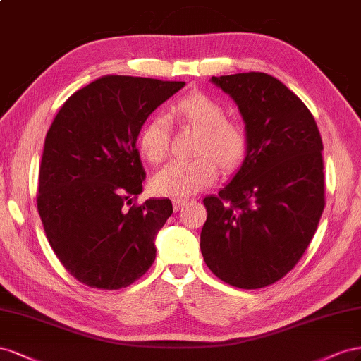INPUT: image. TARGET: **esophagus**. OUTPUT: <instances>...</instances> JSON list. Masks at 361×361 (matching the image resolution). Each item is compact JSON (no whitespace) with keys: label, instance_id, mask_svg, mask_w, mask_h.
I'll return each instance as SVG.
<instances>
[{"label":"esophagus","instance_id":"1","mask_svg":"<svg viewBox=\"0 0 361 361\" xmlns=\"http://www.w3.org/2000/svg\"><path fill=\"white\" fill-rule=\"evenodd\" d=\"M189 201L188 200H183V198H173L172 200V204H173V210L178 212L183 205H186Z\"/></svg>","mask_w":361,"mask_h":361}]
</instances>
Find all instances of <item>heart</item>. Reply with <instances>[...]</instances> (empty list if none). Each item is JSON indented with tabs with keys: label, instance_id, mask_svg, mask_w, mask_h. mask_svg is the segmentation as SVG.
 Segmentation results:
<instances>
[{
	"label": "heart",
	"instance_id": "obj_1",
	"mask_svg": "<svg viewBox=\"0 0 361 361\" xmlns=\"http://www.w3.org/2000/svg\"><path fill=\"white\" fill-rule=\"evenodd\" d=\"M172 119L183 127L200 131L189 161H171L151 180V190L161 197L184 198L212 186L218 178V164L224 172L239 169L250 152V135L243 123L226 119L219 101L204 92H190L171 107ZM137 148L147 161L156 164L169 149V123L154 116L143 123Z\"/></svg>",
	"mask_w": 361,
	"mask_h": 361
}]
</instances>
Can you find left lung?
I'll list each match as a JSON object with an SVG mask.
<instances>
[{
    "mask_svg": "<svg viewBox=\"0 0 361 361\" xmlns=\"http://www.w3.org/2000/svg\"><path fill=\"white\" fill-rule=\"evenodd\" d=\"M238 104L250 152L218 197L204 198L201 252L239 289H262L290 272L325 207L322 139L312 111L264 72L212 77Z\"/></svg>",
    "mask_w": 361,
    "mask_h": 361,
    "instance_id": "obj_1",
    "label": "left lung"
}]
</instances>
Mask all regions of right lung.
I'll use <instances>...</instances> for the list:
<instances>
[{"mask_svg":"<svg viewBox=\"0 0 361 361\" xmlns=\"http://www.w3.org/2000/svg\"><path fill=\"white\" fill-rule=\"evenodd\" d=\"M184 81L106 75L72 94L47 133L37 212L51 248L80 283L118 290L156 260L154 238L169 200L136 204L147 173L136 140L143 122Z\"/></svg>","mask_w":361,"mask_h":361,"instance_id":"right-lung-1","label":"right lung"}]
</instances>
